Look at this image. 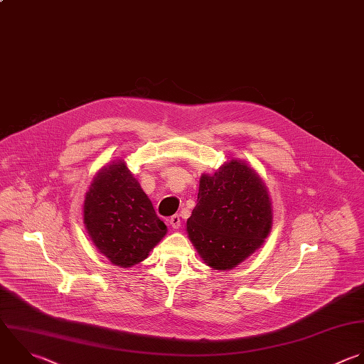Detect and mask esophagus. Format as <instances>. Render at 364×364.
Instances as JSON below:
<instances>
[{
	"label": "esophagus",
	"mask_w": 364,
	"mask_h": 364,
	"mask_svg": "<svg viewBox=\"0 0 364 364\" xmlns=\"http://www.w3.org/2000/svg\"><path fill=\"white\" fill-rule=\"evenodd\" d=\"M169 225L173 230H178L181 228V218L178 215H173L172 218H169Z\"/></svg>",
	"instance_id": "1"
}]
</instances>
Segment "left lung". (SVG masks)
I'll use <instances>...</instances> for the list:
<instances>
[{
	"label": "left lung",
	"instance_id": "1",
	"mask_svg": "<svg viewBox=\"0 0 364 364\" xmlns=\"http://www.w3.org/2000/svg\"><path fill=\"white\" fill-rule=\"evenodd\" d=\"M273 225L272 199L260 175L242 159L202 173L188 237L215 270H230L253 255Z\"/></svg>",
	"mask_w": 364,
	"mask_h": 364
}]
</instances>
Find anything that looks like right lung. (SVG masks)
I'll list each match as a JSON object with an SVG mask.
<instances>
[{
	"instance_id": "obj_1",
	"label": "right lung",
	"mask_w": 364,
	"mask_h": 364,
	"mask_svg": "<svg viewBox=\"0 0 364 364\" xmlns=\"http://www.w3.org/2000/svg\"><path fill=\"white\" fill-rule=\"evenodd\" d=\"M82 215L98 252L124 269L145 260L168 232L125 159L97 172L85 193Z\"/></svg>"
}]
</instances>
